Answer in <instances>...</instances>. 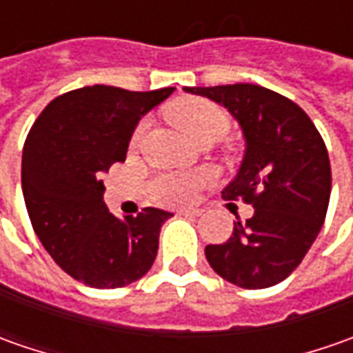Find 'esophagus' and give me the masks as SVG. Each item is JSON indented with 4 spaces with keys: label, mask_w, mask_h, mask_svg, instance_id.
Returning a JSON list of instances; mask_svg holds the SVG:
<instances>
[{
    "label": "esophagus",
    "mask_w": 353,
    "mask_h": 353,
    "mask_svg": "<svg viewBox=\"0 0 353 353\" xmlns=\"http://www.w3.org/2000/svg\"><path fill=\"white\" fill-rule=\"evenodd\" d=\"M202 210H194V208H188V210H179V216H190V218H194V216H200Z\"/></svg>",
    "instance_id": "obj_1"
}]
</instances>
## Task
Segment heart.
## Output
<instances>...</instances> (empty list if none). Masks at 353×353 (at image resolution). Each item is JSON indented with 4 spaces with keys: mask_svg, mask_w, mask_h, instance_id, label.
I'll use <instances>...</instances> for the list:
<instances>
[{
    "mask_svg": "<svg viewBox=\"0 0 353 353\" xmlns=\"http://www.w3.org/2000/svg\"><path fill=\"white\" fill-rule=\"evenodd\" d=\"M169 117L196 143L218 141L230 129V117L218 103L210 100L190 98L169 108ZM147 125L139 123L133 131L131 145L143 139ZM212 181L210 172H163L149 184L151 198L163 206H186L194 202L198 192Z\"/></svg>",
    "mask_w": 353,
    "mask_h": 353,
    "instance_id": "b5f03b06",
    "label": "heart"
}]
</instances>
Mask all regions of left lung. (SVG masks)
<instances>
[{"label":"left lung","instance_id":"1","mask_svg":"<svg viewBox=\"0 0 353 353\" xmlns=\"http://www.w3.org/2000/svg\"><path fill=\"white\" fill-rule=\"evenodd\" d=\"M206 96L236 117L245 157L225 200L251 204L250 220L234 234L206 245L210 267L241 289H267L291 275L324 224L332 172L326 145L303 108L257 84L184 88Z\"/></svg>","mask_w":353,"mask_h":353}]
</instances>
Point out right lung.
Segmentation results:
<instances>
[{
	"label": "right lung",
	"instance_id": "obj_1",
	"mask_svg": "<svg viewBox=\"0 0 353 353\" xmlns=\"http://www.w3.org/2000/svg\"><path fill=\"white\" fill-rule=\"evenodd\" d=\"M172 90L96 84L66 92L25 139L21 186L34 234L62 271L88 287H125L155 261L161 225L172 214L143 208L117 218L103 204L102 174L125 161L139 119Z\"/></svg>",
	"mask_w": 353,
	"mask_h": 353
}]
</instances>
